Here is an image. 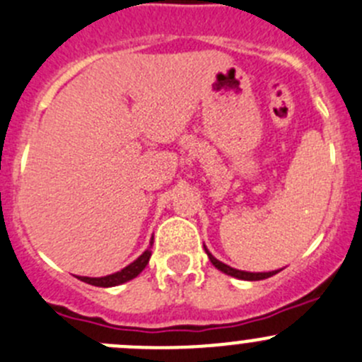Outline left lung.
Returning <instances> with one entry per match:
<instances>
[{
  "label": "left lung",
  "instance_id": "obj_1",
  "mask_svg": "<svg viewBox=\"0 0 362 362\" xmlns=\"http://www.w3.org/2000/svg\"><path fill=\"white\" fill-rule=\"evenodd\" d=\"M204 249H206V247H204ZM206 254H208V257H209V261L213 263V267L218 268V270L223 272V274L230 275V277L243 279V281H261V279H268V277H272V275H275L279 272V270H275V272H257V274H252V272L236 270V268L227 267L226 263H222V261H218L216 257H213L211 254H209L208 249H206Z\"/></svg>",
  "mask_w": 362,
  "mask_h": 362
}]
</instances>
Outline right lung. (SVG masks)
<instances>
[{
  "label": "right lung",
  "instance_id": "add662e5",
  "mask_svg": "<svg viewBox=\"0 0 362 362\" xmlns=\"http://www.w3.org/2000/svg\"><path fill=\"white\" fill-rule=\"evenodd\" d=\"M149 257H151V250H146V252H144L139 259L133 261L132 264H127V267L122 268L120 272H115V274L106 275V277H78V279H81V281L87 282V284H92V286H101V288L119 286V284H122V282H127V281H132V279H135L136 275H139L140 272L147 267V263H149Z\"/></svg>",
  "mask_w": 362,
  "mask_h": 362
}]
</instances>
